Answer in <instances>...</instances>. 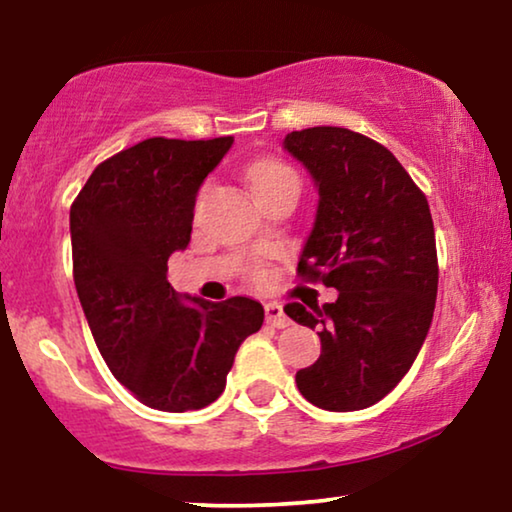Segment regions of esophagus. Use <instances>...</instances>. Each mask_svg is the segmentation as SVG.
I'll return each instance as SVG.
<instances>
[{
    "instance_id": "34e87169",
    "label": "esophagus",
    "mask_w": 512,
    "mask_h": 512,
    "mask_svg": "<svg viewBox=\"0 0 512 512\" xmlns=\"http://www.w3.org/2000/svg\"><path fill=\"white\" fill-rule=\"evenodd\" d=\"M264 311H267V323L271 327H288L292 323V320L285 316V311H283L281 304L271 302V304L264 306Z\"/></svg>"
}]
</instances>
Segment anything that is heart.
Returning <instances> with one entry per match:
<instances>
[{
    "instance_id": "b5f03b06",
    "label": "heart",
    "mask_w": 512,
    "mask_h": 512,
    "mask_svg": "<svg viewBox=\"0 0 512 512\" xmlns=\"http://www.w3.org/2000/svg\"><path fill=\"white\" fill-rule=\"evenodd\" d=\"M248 177H250V185L255 189V194L260 196L269 189H274L283 182H297V173L292 170L288 163H283L281 159H257L250 163L248 168ZM252 276L260 278V271H252Z\"/></svg>"
}]
</instances>
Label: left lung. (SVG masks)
Listing matches in <instances>:
<instances>
[{
	"label": "left lung",
	"instance_id": "obj_1",
	"mask_svg": "<svg viewBox=\"0 0 512 512\" xmlns=\"http://www.w3.org/2000/svg\"><path fill=\"white\" fill-rule=\"evenodd\" d=\"M283 147L304 163L320 196L297 276L339 290L332 304H285L320 337V358L297 372V388L320 410H365L398 386L431 327V208L384 145L349 128L292 131Z\"/></svg>",
	"mask_w": 512,
	"mask_h": 512
}]
</instances>
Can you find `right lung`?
<instances>
[{
  "label": "right lung",
  "mask_w": 512,
  "mask_h": 512,
  "mask_svg": "<svg viewBox=\"0 0 512 512\" xmlns=\"http://www.w3.org/2000/svg\"><path fill=\"white\" fill-rule=\"evenodd\" d=\"M234 138H149L93 170L70 208L72 274L100 356L142 405L201 410L220 398L260 302L182 297L168 257L192 238L196 194Z\"/></svg>",
  "instance_id": "1"
}]
</instances>
